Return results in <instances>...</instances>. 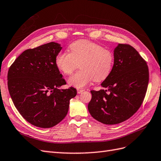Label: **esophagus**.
<instances>
[{"label":"esophagus","instance_id":"esophagus-1","mask_svg":"<svg viewBox=\"0 0 161 161\" xmlns=\"http://www.w3.org/2000/svg\"><path fill=\"white\" fill-rule=\"evenodd\" d=\"M84 90H79V89L77 90V94H81V93H82V92H84Z\"/></svg>","mask_w":161,"mask_h":161}]
</instances>
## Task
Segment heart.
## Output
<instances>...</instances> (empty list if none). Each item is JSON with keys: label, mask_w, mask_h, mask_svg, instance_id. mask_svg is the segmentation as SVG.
Here are the masks:
<instances>
[{"label": "heart", "mask_w": 161, "mask_h": 161, "mask_svg": "<svg viewBox=\"0 0 161 161\" xmlns=\"http://www.w3.org/2000/svg\"><path fill=\"white\" fill-rule=\"evenodd\" d=\"M69 48L70 53L63 51L58 54L55 64L65 74H71L80 63L81 70L67 80L70 86L81 89L92 80L103 81L110 74L114 61L111 51L86 40L76 41Z\"/></svg>", "instance_id": "heart-1"}]
</instances>
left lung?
<instances>
[{
  "mask_svg": "<svg viewBox=\"0 0 161 161\" xmlns=\"http://www.w3.org/2000/svg\"><path fill=\"white\" fill-rule=\"evenodd\" d=\"M113 68L101 86L91 91L88 103L91 116L103 124H116L128 120L141 107L148 84V68L138 51L129 45L114 49Z\"/></svg>",
  "mask_w": 161,
  "mask_h": 161,
  "instance_id": "1",
  "label": "left lung"
}]
</instances>
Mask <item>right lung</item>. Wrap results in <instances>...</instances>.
Listing matches in <instances>:
<instances>
[{
  "instance_id": "obj_1",
  "label": "right lung",
  "mask_w": 161,
  "mask_h": 161,
  "mask_svg": "<svg viewBox=\"0 0 161 161\" xmlns=\"http://www.w3.org/2000/svg\"><path fill=\"white\" fill-rule=\"evenodd\" d=\"M62 47L51 42L20 54L8 71V88L14 106L26 120L39 128H51L68 112L69 100L77 94L66 84L55 64Z\"/></svg>"
}]
</instances>
